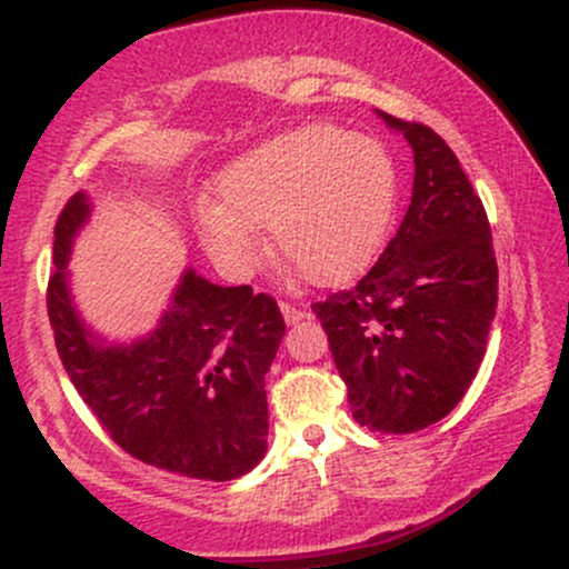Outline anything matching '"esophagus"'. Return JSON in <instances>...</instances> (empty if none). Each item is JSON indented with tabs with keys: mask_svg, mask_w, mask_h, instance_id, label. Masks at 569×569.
<instances>
[{
	"mask_svg": "<svg viewBox=\"0 0 569 569\" xmlns=\"http://www.w3.org/2000/svg\"><path fill=\"white\" fill-rule=\"evenodd\" d=\"M280 312H283L286 323H289V326L305 321V318H310V312H307L305 307H297V305H291V302H280Z\"/></svg>",
	"mask_w": 569,
	"mask_h": 569,
	"instance_id": "esophagus-1",
	"label": "esophagus"
}]
</instances>
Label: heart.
Instances as JSON below:
<instances>
[{
    "label": "heart",
    "mask_w": 569,
    "mask_h": 569,
    "mask_svg": "<svg viewBox=\"0 0 569 569\" xmlns=\"http://www.w3.org/2000/svg\"><path fill=\"white\" fill-rule=\"evenodd\" d=\"M219 206L198 208V234L227 276L262 259L259 227L312 283H342L367 267L396 213L388 149L361 133L312 122L272 136L219 173Z\"/></svg>",
    "instance_id": "1"
}]
</instances>
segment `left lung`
Returning <instances> with one entry per match:
<instances>
[{"label": "left lung", "instance_id": "1", "mask_svg": "<svg viewBox=\"0 0 569 569\" xmlns=\"http://www.w3.org/2000/svg\"><path fill=\"white\" fill-rule=\"evenodd\" d=\"M415 152L401 227L350 289L312 305L361 426L417 433L479 371L498 307V262L479 194L436 130L380 112Z\"/></svg>", "mask_w": 569, "mask_h": 569}]
</instances>
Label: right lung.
I'll list each match as a JSON object with an SVG mask.
<instances>
[{
    "mask_svg": "<svg viewBox=\"0 0 569 569\" xmlns=\"http://www.w3.org/2000/svg\"><path fill=\"white\" fill-rule=\"evenodd\" d=\"M90 213L77 192L56 221L48 316L69 380L117 447L202 481L251 471L267 449V390L283 316L270 293L187 270L158 329L133 345L96 342L69 297L71 240Z\"/></svg>",
    "mask_w": 569,
    "mask_h": 569,
    "instance_id": "obj_1",
    "label": "right lung"
}]
</instances>
